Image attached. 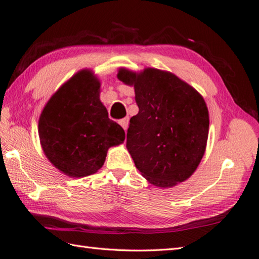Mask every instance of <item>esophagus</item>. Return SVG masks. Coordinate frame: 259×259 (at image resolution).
<instances>
[{
    "instance_id": "1",
    "label": "esophagus",
    "mask_w": 259,
    "mask_h": 259,
    "mask_svg": "<svg viewBox=\"0 0 259 259\" xmlns=\"http://www.w3.org/2000/svg\"><path fill=\"white\" fill-rule=\"evenodd\" d=\"M120 125L122 126V128L124 129V131L128 129V124H129V118H124L122 120H120Z\"/></svg>"
}]
</instances>
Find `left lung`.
Masks as SVG:
<instances>
[{
    "label": "left lung",
    "mask_w": 259,
    "mask_h": 259,
    "mask_svg": "<svg viewBox=\"0 0 259 259\" xmlns=\"http://www.w3.org/2000/svg\"><path fill=\"white\" fill-rule=\"evenodd\" d=\"M118 78L134 86L138 114L130 119L126 148L145 179L173 187L194 173L204 155L209 111L202 95L176 75L156 68Z\"/></svg>",
    "instance_id": "1"
}]
</instances>
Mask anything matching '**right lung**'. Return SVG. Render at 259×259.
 <instances>
[{"label": "right lung", "mask_w": 259, "mask_h": 259, "mask_svg": "<svg viewBox=\"0 0 259 259\" xmlns=\"http://www.w3.org/2000/svg\"><path fill=\"white\" fill-rule=\"evenodd\" d=\"M100 88L91 70H80L60 86L40 114L38 131L44 153L69 177L96 173L110 147L124 141V130L109 119L100 101Z\"/></svg>", "instance_id": "right-lung-1"}]
</instances>
